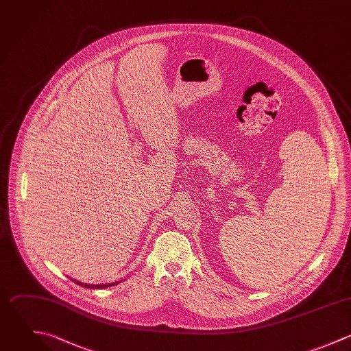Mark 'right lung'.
<instances>
[{
	"label": "right lung",
	"mask_w": 351,
	"mask_h": 351,
	"mask_svg": "<svg viewBox=\"0 0 351 351\" xmlns=\"http://www.w3.org/2000/svg\"><path fill=\"white\" fill-rule=\"evenodd\" d=\"M76 285H79V286H82V287H88V289H106V287H110V286H114V285H117V283H110V285H84V283H80V282H76V280H73Z\"/></svg>",
	"instance_id": "1"
}]
</instances>
